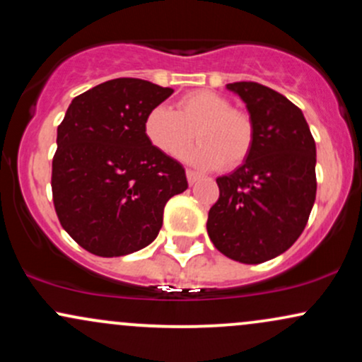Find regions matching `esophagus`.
<instances>
[{"label":"esophagus","instance_id":"obj_1","mask_svg":"<svg viewBox=\"0 0 362 362\" xmlns=\"http://www.w3.org/2000/svg\"><path fill=\"white\" fill-rule=\"evenodd\" d=\"M185 173H187V182H189L190 185H194L195 182H197L199 178H201V175H199L197 172H194V170H187Z\"/></svg>","mask_w":362,"mask_h":362}]
</instances>
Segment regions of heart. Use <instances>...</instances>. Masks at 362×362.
I'll list each match as a JSON object with an SVG mask.
<instances>
[{
  "mask_svg": "<svg viewBox=\"0 0 362 362\" xmlns=\"http://www.w3.org/2000/svg\"><path fill=\"white\" fill-rule=\"evenodd\" d=\"M144 134L158 151L182 158L195 139L199 146L189 153L190 163L202 168L226 170L245 163L253 148V124L243 110L231 109L228 98L209 90L184 95L175 110L160 105L144 119Z\"/></svg>",
  "mask_w": 362,
  "mask_h": 362,
  "instance_id": "1",
  "label": "heart"
}]
</instances>
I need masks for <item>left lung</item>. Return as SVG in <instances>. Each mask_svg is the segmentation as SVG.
I'll use <instances>...</instances> for the list:
<instances>
[{
	"label": "left lung",
	"instance_id": "obj_1",
	"mask_svg": "<svg viewBox=\"0 0 362 362\" xmlns=\"http://www.w3.org/2000/svg\"><path fill=\"white\" fill-rule=\"evenodd\" d=\"M247 105L253 132L250 156L216 178L218 202L207 233L223 255L262 264L300 238L317 197V146L303 112L284 95L253 81L226 85Z\"/></svg>",
	"mask_w": 362,
	"mask_h": 362
}]
</instances>
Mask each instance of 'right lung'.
Listing matches in <instances>:
<instances>
[{
	"label": "right lung",
	"mask_w": 362,
	"mask_h": 362,
	"mask_svg": "<svg viewBox=\"0 0 362 362\" xmlns=\"http://www.w3.org/2000/svg\"><path fill=\"white\" fill-rule=\"evenodd\" d=\"M172 88L117 78L73 98L57 127L52 201L61 226L98 257L148 247L168 199L184 192L185 170L149 143L144 119Z\"/></svg>",
	"instance_id": "obj_1"
}]
</instances>
